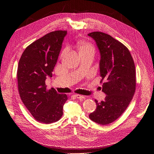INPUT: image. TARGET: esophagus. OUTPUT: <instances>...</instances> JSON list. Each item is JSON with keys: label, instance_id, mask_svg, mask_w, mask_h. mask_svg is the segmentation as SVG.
Returning <instances> with one entry per match:
<instances>
[{"label": "esophagus", "instance_id": "obj_1", "mask_svg": "<svg viewBox=\"0 0 154 154\" xmlns=\"http://www.w3.org/2000/svg\"><path fill=\"white\" fill-rule=\"evenodd\" d=\"M74 96H75V97H76V98H78V99H80V100L85 99V97L84 96H82V95H80V94H74Z\"/></svg>", "mask_w": 154, "mask_h": 154}]
</instances>
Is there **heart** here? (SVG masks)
<instances>
[{
    "label": "heart",
    "mask_w": 154,
    "mask_h": 154,
    "mask_svg": "<svg viewBox=\"0 0 154 154\" xmlns=\"http://www.w3.org/2000/svg\"><path fill=\"white\" fill-rule=\"evenodd\" d=\"M80 52H95L94 45L88 42H81L79 44Z\"/></svg>",
    "instance_id": "b5f03b06"
}]
</instances>
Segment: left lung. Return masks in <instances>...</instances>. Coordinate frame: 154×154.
Wrapping results in <instances>:
<instances>
[{"label":"left lung","instance_id":"1","mask_svg":"<svg viewBox=\"0 0 154 154\" xmlns=\"http://www.w3.org/2000/svg\"><path fill=\"white\" fill-rule=\"evenodd\" d=\"M88 35L96 41L100 50V83L106 94L104 101L95 100L96 109L89 118L105 125L119 118L131 101L136 87V68L129 50L122 42L100 31Z\"/></svg>","mask_w":154,"mask_h":154}]
</instances>
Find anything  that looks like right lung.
<instances>
[{
    "label": "right lung",
    "instance_id": "right-lung-1",
    "mask_svg": "<svg viewBox=\"0 0 154 154\" xmlns=\"http://www.w3.org/2000/svg\"><path fill=\"white\" fill-rule=\"evenodd\" d=\"M67 31L46 34L26 48L18 62V89L20 98L33 118L40 123H52L62 118L66 94L48 89L45 80L52 77Z\"/></svg>",
    "mask_w": 154,
    "mask_h": 154
}]
</instances>
